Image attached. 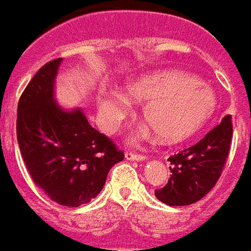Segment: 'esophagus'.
Segmentation results:
<instances>
[{
	"label": "esophagus",
	"mask_w": 251,
	"mask_h": 251,
	"mask_svg": "<svg viewBox=\"0 0 251 251\" xmlns=\"http://www.w3.org/2000/svg\"><path fill=\"white\" fill-rule=\"evenodd\" d=\"M126 160H130V161H144L147 160L145 154H140V153H133V152H126L125 153Z\"/></svg>",
	"instance_id": "34e87169"
}]
</instances>
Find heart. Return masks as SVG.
<instances>
[{
  "label": "heart",
  "instance_id": "b5f03b06",
  "mask_svg": "<svg viewBox=\"0 0 251 251\" xmlns=\"http://www.w3.org/2000/svg\"><path fill=\"white\" fill-rule=\"evenodd\" d=\"M127 98L145 102L142 120L164 142L183 141L204 125L216 104L215 94L198 77L180 71L148 72L125 86ZM129 103L120 93L100 99L99 110L107 125L125 117Z\"/></svg>",
  "mask_w": 251,
  "mask_h": 251
}]
</instances>
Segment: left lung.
Instances as JSON below:
<instances>
[{"mask_svg":"<svg viewBox=\"0 0 251 251\" xmlns=\"http://www.w3.org/2000/svg\"><path fill=\"white\" fill-rule=\"evenodd\" d=\"M231 140V115H226L199 142L171 156L172 175L165 187L154 191L157 199L168 205H188L204 198L221 177Z\"/></svg>","mask_w":251,"mask_h":251,"instance_id":"left-lung-1","label":"left lung"}]
</instances>
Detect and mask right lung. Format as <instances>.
Listing matches in <instances>:
<instances>
[{
  "instance_id": "right-lung-1",
  "label": "right lung",
  "mask_w": 251,
  "mask_h": 251,
  "mask_svg": "<svg viewBox=\"0 0 251 251\" xmlns=\"http://www.w3.org/2000/svg\"><path fill=\"white\" fill-rule=\"evenodd\" d=\"M62 59L41 67L21 94L17 141L35 184L57 204L79 207L102 191L124 152L88 124L80 109H62L53 98Z\"/></svg>"
}]
</instances>
